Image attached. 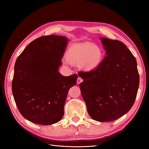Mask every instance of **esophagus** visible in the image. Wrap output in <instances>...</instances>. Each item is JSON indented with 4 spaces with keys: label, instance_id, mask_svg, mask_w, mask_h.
<instances>
[{
    "label": "esophagus",
    "instance_id": "34e87169",
    "mask_svg": "<svg viewBox=\"0 0 149 149\" xmlns=\"http://www.w3.org/2000/svg\"><path fill=\"white\" fill-rule=\"evenodd\" d=\"M83 81V79H82L81 78L78 77V79H77V83H78V84H79V83H82Z\"/></svg>",
    "mask_w": 149,
    "mask_h": 149
}]
</instances>
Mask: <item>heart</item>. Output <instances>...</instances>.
<instances>
[{
  "mask_svg": "<svg viewBox=\"0 0 149 149\" xmlns=\"http://www.w3.org/2000/svg\"><path fill=\"white\" fill-rule=\"evenodd\" d=\"M66 60L74 65L80 64L86 71L95 70L102 60V52L97 46L90 42L75 43L68 49L66 54Z\"/></svg>",
  "mask_w": 149,
  "mask_h": 149,
  "instance_id": "b5f03b06",
  "label": "heart"
}]
</instances>
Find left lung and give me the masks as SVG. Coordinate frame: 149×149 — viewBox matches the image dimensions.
I'll return each instance as SVG.
<instances>
[{"label": "left lung", "mask_w": 149, "mask_h": 149, "mask_svg": "<svg viewBox=\"0 0 149 149\" xmlns=\"http://www.w3.org/2000/svg\"><path fill=\"white\" fill-rule=\"evenodd\" d=\"M106 56L95 70L79 72L81 93L94 120L112 121L131 109L139 86L137 61L122 42L100 38Z\"/></svg>", "instance_id": "left-lung-1"}]
</instances>
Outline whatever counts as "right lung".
<instances>
[{
    "instance_id": "add662e5",
    "label": "right lung",
    "mask_w": 149,
    "mask_h": 149,
    "mask_svg": "<svg viewBox=\"0 0 149 149\" xmlns=\"http://www.w3.org/2000/svg\"><path fill=\"white\" fill-rule=\"evenodd\" d=\"M68 42L63 36H43L17 58L13 96L20 114L31 123L51 125L64 115L68 92L78 78L76 74L64 76L58 72Z\"/></svg>"
}]
</instances>
